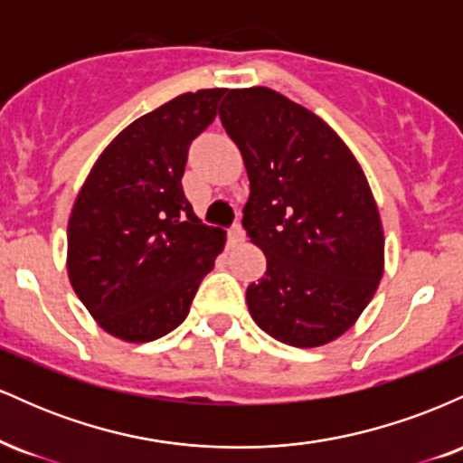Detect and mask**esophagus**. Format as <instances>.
Segmentation results:
<instances>
[{"instance_id": "obj_1", "label": "esophagus", "mask_w": 463, "mask_h": 463, "mask_svg": "<svg viewBox=\"0 0 463 463\" xmlns=\"http://www.w3.org/2000/svg\"><path fill=\"white\" fill-rule=\"evenodd\" d=\"M228 239H231V243H239L246 239V231H243L241 224H232L231 231H228Z\"/></svg>"}]
</instances>
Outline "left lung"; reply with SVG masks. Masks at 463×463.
Returning <instances> with one entry per match:
<instances>
[{"instance_id":"obj_1","label":"left lung","mask_w":463,"mask_h":463,"mask_svg":"<svg viewBox=\"0 0 463 463\" xmlns=\"http://www.w3.org/2000/svg\"><path fill=\"white\" fill-rule=\"evenodd\" d=\"M222 124L250 178L243 228L268 257L252 320L316 348L353 326L383 276V228L357 158L331 126L265 87L226 91Z\"/></svg>"}]
</instances>
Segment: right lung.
Wrapping results in <instances>:
<instances>
[{
  "instance_id": "right-lung-1",
  "label": "right lung",
  "mask_w": 463,
  "mask_h": 463,
  "mask_svg": "<svg viewBox=\"0 0 463 463\" xmlns=\"http://www.w3.org/2000/svg\"><path fill=\"white\" fill-rule=\"evenodd\" d=\"M226 89L184 93L132 121L99 154L67 228L73 291L104 331L152 342L187 317L226 243L183 191L189 146Z\"/></svg>"
}]
</instances>
